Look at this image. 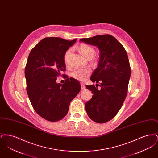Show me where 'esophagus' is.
<instances>
[{
	"instance_id": "obj_1",
	"label": "esophagus",
	"mask_w": 158,
	"mask_h": 158,
	"mask_svg": "<svg viewBox=\"0 0 158 158\" xmlns=\"http://www.w3.org/2000/svg\"><path fill=\"white\" fill-rule=\"evenodd\" d=\"M81 89L82 90H84V89H85V84H83V83H81Z\"/></svg>"
}]
</instances>
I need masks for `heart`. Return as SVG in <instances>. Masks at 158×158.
Here are the masks:
<instances>
[{"label":"heart","instance_id":"b5f03b06","mask_svg":"<svg viewBox=\"0 0 158 158\" xmlns=\"http://www.w3.org/2000/svg\"><path fill=\"white\" fill-rule=\"evenodd\" d=\"M78 49L84 57L86 58L92 60L94 63H96L97 60L92 59L93 56L95 53V50L93 47L88 44L82 43L79 46ZM72 49L69 48L63 55L64 63L66 66H69L70 64V56L72 53ZM90 70L89 68H83V69H75L71 73L72 76L76 79L81 81H84L88 79L90 74Z\"/></svg>","mask_w":158,"mask_h":158}]
</instances>
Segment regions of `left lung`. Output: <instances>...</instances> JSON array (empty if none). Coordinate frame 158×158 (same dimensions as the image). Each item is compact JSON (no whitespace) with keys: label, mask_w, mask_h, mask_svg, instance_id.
<instances>
[{"label":"left lung","mask_w":158,"mask_h":158,"mask_svg":"<svg viewBox=\"0 0 158 158\" xmlns=\"http://www.w3.org/2000/svg\"><path fill=\"white\" fill-rule=\"evenodd\" d=\"M81 41L97 46L100 50L98 68L90 77L93 82L99 85L86 86L93 96L86 102L85 109L92 120L104 123L117 115L126 98L131 74L127 54L120 43L109 34ZM98 85L100 89L97 88Z\"/></svg>","instance_id":"1"}]
</instances>
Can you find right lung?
Masks as SVG:
<instances>
[{
	"instance_id": "obj_1",
	"label": "right lung",
	"mask_w": 158,
	"mask_h": 158,
	"mask_svg": "<svg viewBox=\"0 0 158 158\" xmlns=\"http://www.w3.org/2000/svg\"><path fill=\"white\" fill-rule=\"evenodd\" d=\"M76 41L47 37L31 51L25 75L27 92L35 112L46 120L57 121L68 113L71 101L81 90L78 81L63 74V84L56 82L61 72L66 71L64 52Z\"/></svg>"
}]
</instances>
